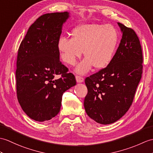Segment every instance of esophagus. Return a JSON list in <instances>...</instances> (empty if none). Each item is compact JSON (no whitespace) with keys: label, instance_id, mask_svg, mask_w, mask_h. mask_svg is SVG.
<instances>
[{"label":"esophagus","instance_id":"34e87169","mask_svg":"<svg viewBox=\"0 0 153 153\" xmlns=\"http://www.w3.org/2000/svg\"><path fill=\"white\" fill-rule=\"evenodd\" d=\"M76 81L77 83H82L84 81V78L81 77V76H76Z\"/></svg>","mask_w":153,"mask_h":153}]
</instances>
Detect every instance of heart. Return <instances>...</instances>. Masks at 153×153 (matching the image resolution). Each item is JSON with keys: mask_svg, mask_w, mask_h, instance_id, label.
Returning <instances> with one entry per match:
<instances>
[{"mask_svg": "<svg viewBox=\"0 0 153 153\" xmlns=\"http://www.w3.org/2000/svg\"><path fill=\"white\" fill-rule=\"evenodd\" d=\"M119 42V33L111 25L86 24L71 32V39L61 36L58 49L65 63L74 66L83 50L85 57L76 68V73L85 74L94 66L101 69L111 61Z\"/></svg>", "mask_w": 153, "mask_h": 153, "instance_id": "1", "label": "heart"}]
</instances>
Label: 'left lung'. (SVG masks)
Wrapping results in <instances>:
<instances>
[{"label": "left lung", "instance_id": "left-lung-1", "mask_svg": "<svg viewBox=\"0 0 153 153\" xmlns=\"http://www.w3.org/2000/svg\"><path fill=\"white\" fill-rule=\"evenodd\" d=\"M123 33L119 48L105 68L87 77L84 108L102 125L116 122L132 105L143 72V54L135 31L117 23Z\"/></svg>", "mask_w": 153, "mask_h": 153}]
</instances>
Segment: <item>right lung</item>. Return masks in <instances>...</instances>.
<instances>
[{"label":"right lung","instance_id":"add662e5","mask_svg":"<svg viewBox=\"0 0 153 153\" xmlns=\"http://www.w3.org/2000/svg\"><path fill=\"white\" fill-rule=\"evenodd\" d=\"M69 13H45L28 28L18 49L16 90L24 112L44 122L60 111L63 93L76 85L75 76L60 61L58 41ZM56 75L61 77L56 79Z\"/></svg>","mask_w":153,"mask_h":153}]
</instances>
